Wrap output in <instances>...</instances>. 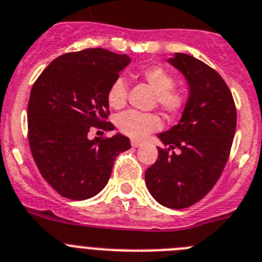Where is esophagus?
I'll return each instance as SVG.
<instances>
[{"label": "esophagus", "instance_id": "1", "mask_svg": "<svg viewBox=\"0 0 262 262\" xmlns=\"http://www.w3.org/2000/svg\"><path fill=\"white\" fill-rule=\"evenodd\" d=\"M132 146L133 148H138V146H141V142L137 141V140H132Z\"/></svg>", "mask_w": 262, "mask_h": 262}]
</instances>
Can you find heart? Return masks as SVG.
I'll return each instance as SVG.
<instances>
[{"label": "heart", "mask_w": 262, "mask_h": 262, "mask_svg": "<svg viewBox=\"0 0 262 262\" xmlns=\"http://www.w3.org/2000/svg\"><path fill=\"white\" fill-rule=\"evenodd\" d=\"M141 77L156 93L158 106L169 116L181 113L185 107V94L174 89L176 80L168 70L161 67H149L141 72ZM127 85L122 77H118L112 82L106 94L109 106L121 109L126 104ZM114 124L121 133L132 138H144L161 127V120L153 113H140L127 111L120 113L114 118Z\"/></svg>", "instance_id": "obj_1"}]
</instances>
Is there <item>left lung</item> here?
Here are the masks:
<instances>
[{
  "label": "left lung",
  "mask_w": 262,
  "mask_h": 262,
  "mask_svg": "<svg viewBox=\"0 0 262 262\" xmlns=\"http://www.w3.org/2000/svg\"><path fill=\"white\" fill-rule=\"evenodd\" d=\"M168 62L181 72L189 96L179 124L157 137L168 150L145 172L153 199L184 209L205 197L223 173L236 133L237 113L229 88L216 70L194 57L174 53ZM179 148V154L168 151Z\"/></svg>",
  "instance_id": "8db88e82"
}]
</instances>
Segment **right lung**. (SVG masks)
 Wrapping results in <instances>:
<instances>
[{"label":"right lung","mask_w":262,"mask_h":262,"mask_svg":"<svg viewBox=\"0 0 262 262\" xmlns=\"http://www.w3.org/2000/svg\"><path fill=\"white\" fill-rule=\"evenodd\" d=\"M130 62L126 54L94 48L62 54L39 74L30 92L28 130L33 158L46 182L62 197L86 200L111 179L114 160L130 148L121 133L89 140L90 127L107 122L109 86Z\"/></svg>","instance_id":"1"}]
</instances>
